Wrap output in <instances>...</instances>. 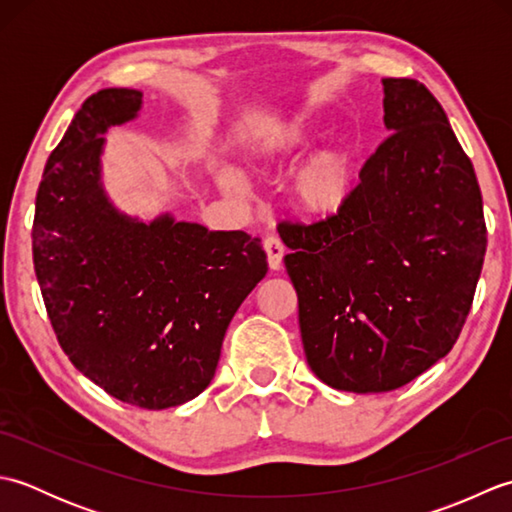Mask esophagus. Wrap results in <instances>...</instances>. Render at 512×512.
Listing matches in <instances>:
<instances>
[{
  "instance_id": "esophagus-1",
  "label": "esophagus",
  "mask_w": 512,
  "mask_h": 512,
  "mask_svg": "<svg viewBox=\"0 0 512 512\" xmlns=\"http://www.w3.org/2000/svg\"><path fill=\"white\" fill-rule=\"evenodd\" d=\"M264 250H266V255H268L270 270H279L281 268V259H284V253H286V248H284V244H281V239L275 237V235H268L264 239Z\"/></svg>"
}]
</instances>
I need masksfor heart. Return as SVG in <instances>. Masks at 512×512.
Masks as SVG:
<instances>
[{
    "label": "heart",
    "mask_w": 512,
    "mask_h": 512,
    "mask_svg": "<svg viewBox=\"0 0 512 512\" xmlns=\"http://www.w3.org/2000/svg\"><path fill=\"white\" fill-rule=\"evenodd\" d=\"M314 134L317 129H314L310 116H292L250 140L246 158L255 165H284L312 143ZM354 180L356 173L350 151L343 147H328L295 171L288 184V198L301 215L321 220V217H332L343 211V206L352 198ZM217 184L235 198L246 191L242 178L233 171L217 173Z\"/></svg>",
    "instance_id": "b5f03b06"
}]
</instances>
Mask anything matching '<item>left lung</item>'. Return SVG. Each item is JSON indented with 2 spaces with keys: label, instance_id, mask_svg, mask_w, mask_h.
<instances>
[{
  "label": "left lung",
  "instance_id": "obj_1",
  "mask_svg": "<svg viewBox=\"0 0 512 512\" xmlns=\"http://www.w3.org/2000/svg\"><path fill=\"white\" fill-rule=\"evenodd\" d=\"M383 92L391 134L343 211L279 224L308 365L354 394L398 389L451 352L486 253L480 184L442 105L413 79Z\"/></svg>",
  "mask_w": 512,
  "mask_h": 512
}]
</instances>
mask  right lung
I'll use <instances>...</instances> for the list:
<instances>
[{"instance_id":"right-lung-1","label":"right lung","mask_w":512,"mask_h":512,"mask_svg":"<svg viewBox=\"0 0 512 512\" xmlns=\"http://www.w3.org/2000/svg\"><path fill=\"white\" fill-rule=\"evenodd\" d=\"M143 92L107 88L74 114L35 202L32 259L72 365L140 409L209 387L228 323L268 273L259 237L121 213L101 184L105 132L134 121Z\"/></svg>"}]
</instances>
